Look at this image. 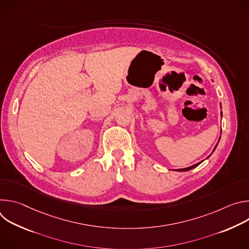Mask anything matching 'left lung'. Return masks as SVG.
Returning <instances> with one entry per match:
<instances>
[{"label": "left lung", "instance_id": "8db88e82", "mask_svg": "<svg viewBox=\"0 0 249 249\" xmlns=\"http://www.w3.org/2000/svg\"><path fill=\"white\" fill-rule=\"evenodd\" d=\"M221 107H222V105H221ZM221 116L223 117V112L221 111ZM220 139H221V137H220ZM220 139H219V141H218V143H217V145L215 146V148H214V150H213V152H214L215 150H216V148H217V146H218V144H219V142H220ZM212 152V153H213ZM212 155V154H211ZM210 155V156H211ZM210 156L207 158V159H209L210 158ZM203 162V160L202 161H200V162H198V163H195V164H193V165H191V166H188V167H185V168H179V169H176V171H188V170H190V169H193V168H195V167H197L200 163H202Z\"/></svg>", "mask_w": 249, "mask_h": 249}]
</instances>
